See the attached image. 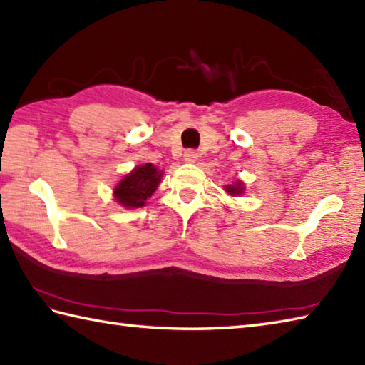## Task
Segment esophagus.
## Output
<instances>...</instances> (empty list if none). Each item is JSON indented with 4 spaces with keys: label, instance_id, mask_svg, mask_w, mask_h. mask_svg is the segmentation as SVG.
<instances>
[{
    "label": "esophagus",
    "instance_id": "1",
    "mask_svg": "<svg viewBox=\"0 0 365 365\" xmlns=\"http://www.w3.org/2000/svg\"><path fill=\"white\" fill-rule=\"evenodd\" d=\"M198 159V153L195 149H187L184 153V160L185 162H195Z\"/></svg>",
    "mask_w": 365,
    "mask_h": 365
}]
</instances>
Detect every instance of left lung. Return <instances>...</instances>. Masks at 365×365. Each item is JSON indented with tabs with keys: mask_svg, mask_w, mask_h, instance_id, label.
<instances>
[{
	"mask_svg": "<svg viewBox=\"0 0 365 365\" xmlns=\"http://www.w3.org/2000/svg\"><path fill=\"white\" fill-rule=\"evenodd\" d=\"M225 190L229 192L230 195H240V194H243V182H242V181H237L235 184L225 185Z\"/></svg>",
	"mask_w": 365,
	"mask_h": 365,
	"instance_id": "1",
	"label": "left lung"
}]
</instances>
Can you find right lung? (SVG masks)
<instances>
[{
	"instance_id": "right-lung-1",
	"label": "right lung",
	"mask_w": 365,
	"mask_h": 365,
	"mask_svg": "<svg viewBox=\"0 0 365 365\" xmlns=\"http://www.w3.org/2000/svg\"><path fill=\"white\" fill-rule=\"evenodd\" d=\"M162 173L153 163L136 167L115 185L114 197L125 208H138L146 203L148 198L159 187Z\"/></svg>"
}]
</instances>
